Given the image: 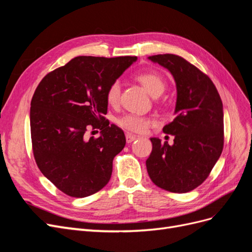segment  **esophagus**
<instances>
[{"label": "esophagus", "mask_w": 252, "mask_h": 252, "mask_svg": "<svg viewBox=\"0 0 252 252\" xmlns=\"http://www.w3.org/2000/svg\"><path fill=\"white\" fill-rule=\"evenodd\" d=\"M134 140H136V136L131 133H126V141L127 143H132Z\"/></svg>", "instance_id": "34e87169"}]
</instances>
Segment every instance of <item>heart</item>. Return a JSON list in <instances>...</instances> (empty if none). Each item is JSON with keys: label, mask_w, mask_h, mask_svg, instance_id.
Listing matches in <instances>:
<instances>
[{"label": "heart", "mask_w": 252, "mask_h": 252, "mask_svg": "<svg viewBox=\"0 0 252 252\" xmlns=\"http://www.w3.org/2000/svg\"><path fill=\"white\" fill-rule=\"evenodd\" d=\"M144 89L152 97H158L161 95L166 89L165 80L156 72H143L136 77ZM121 95V85L119 81H114L106 91V101L111 106L117 105ZM118 125L124 130L134 133H144L147 129L154 125V121L149 118H143L134 114H126L121 117L117 121Z\"/></svg>", "instance_id": "1"}]
</instances>
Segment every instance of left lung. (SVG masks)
Wrapping results in <instances>:
<instances>
[{"mask_svg":"<svg viewBox=\"0 0 252 252\" xmlns=\"http://www.w3.org/2000/svg\"><path fill=\"white\" fill-rule=\"evenodd\" d=\"M172 74L177 86L174 120L163 128L173 145L151 138L146 161L151 181L170 192L191 191L207 179L224 146L223 103L212 81L179 56L148 57Z\"/></svg>","mask_w":252,"mask_h":252,"instance_id":"1","label":"left lung"}]
</instances>
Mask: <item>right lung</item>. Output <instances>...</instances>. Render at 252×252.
<instances>
[{"label":"right lung","instance_id":"1","mask_svg":"<svg viewBox=\"0 0 252 252\" xmlns=\"http://www.w3.org/2000/svg\"><path fill=\"white\" fill-rule=\"evenodd\" d=\"M136 57H77L45 75L30 103V130L35 162L61 191L85 197L110 180L113 158L126 139L121 128L105 120L106 91ZM89 126L98 138H85Z\"/></svg>","mask_w":252,"mask_h":252}]
</instances>
